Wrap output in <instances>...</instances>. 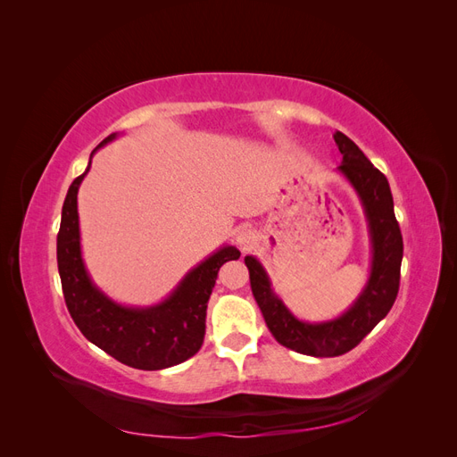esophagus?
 <instances>
[{"mask_svg":"<svg viewBox=\"0 0 457 457\" xmlns=\"http://www.w3.org/2000/svg\"><path fill=\"white\" fill-rule=\"evenodd\" d=\"M253 242H255V232L250 227H242L237 230V244L240 250H250Z\"/></svg>","mask_w":457,"mask_h":457,"instance_id":"esophagus-1","label":"esophagus"}]
</instances>
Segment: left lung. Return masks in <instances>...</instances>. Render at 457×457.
Here are the masks:
<instances>
[{
    "label": "left lung",
    "instance_id": "1",
    "mask_svg": "<svg viewBox=\"0 0 457 457\" xmlns=\"http://www.w3.org/2000/svg\"><path fill=\"white\" fill-rule=\"evenodd\" d=\"M334 139L343 156L337 170L362 202L371 238L370 278L353 307L328 322L311 324L297 320L282 299L272 292L261 262L252 255L244 259L250 270L253 297L274 339L287 349L309 356H339L349 353L383 320L398 295L400 262L404 252L386 177L373 168L364 152L347 135L336 131Z\"/></svg>",
    "mask_w": 457,
    "mask_h": 457
}]
</instances>
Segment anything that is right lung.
I'll return each instance as SVG.
<instances>
[{"label": "right lung", "instance_id": "add662e5", "mask_svg": "<svg viewBox=\"0 0 457 457\" xmlns=\"http://www.w3.org/2000/svg\"><path fill=\"white\" fill-rule=\"evenodd\" d=\"M116 137L118 133L108 135L96 148ZM89 165L68 188L57 234V262L68 312L81 334L121 364L137 370H163L181 364L195 356L204 343L207 301L219 269L223 262L238 259L240 252L232 245L220 247L192 269L171 295L154 307L118 305L91 282L81 259L78 188Z\"/></svg>", "mask_w": 457, "mask_h": 457}]
</instances>
